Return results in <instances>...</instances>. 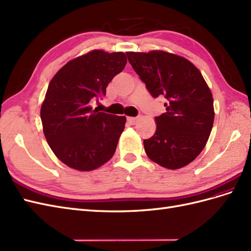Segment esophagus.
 I'll return each instance as SVG.
<instances>
[{"mask_svg": "<svg viewBox=\"0 0 251 251\" xmlns=\"http://www.w3.org/2000/svg\"><path fill=\"white\" fill-rule=\"evenodd\" d=\"M127 123L129 125H134L137 123V118H127Z\"/></svg>", "mask_w": 251, "mask_h": 251, "instance_id": "1", "label": "esophagus"}]
</instances>
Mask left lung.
<instances>
[{
  "label": "left lung",
  "instance_id": "1",
  "mask_svg": "<svg viewBox=\"0 0 251 251\" xmlns=\"http://www.w3.org/2000/svg\"><path fill=\"white\" fill-rule=\"evenodd\" d=\"M126 55L152 98L166 99V112L155 118V134L143 141L146 155L163 168H183L201 152L213 126V98L207 82L181 56L163 50Z\"/></svg>",
  "mask_w": 251,
  "mask_h": 251
}]
</instances>
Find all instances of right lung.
Instances as JSON below:
<instances>
[{"instance_id": "add662e5", "label": "right lung", "mask_w": 251, "mask_h": 251, "mask_svg": "<svg viewBox=\"0 0 251 251\" xmlns=\"http://www.w3.org/2000/svg\"><path fill=\"white\" fill-rule=\"evenodd\" d=\"M126 62L124 53L94 50L64 64L50 80L40 111L43 132L69 168L92 171L115 152L126 118L99 112L91 101L106 95Z\"/></svg>"}]
</instances>
